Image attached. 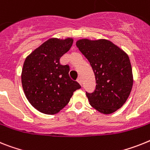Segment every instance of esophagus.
I'll return each instance as SVG.
<instances>
[{
	"mask_svg": "<svg viewBox=\"0 0 150 150\" xmlns=\"http://www.w3.org/2000/svg\"><path fill=\"white\" fill-rule=\"evenodd\" d=\"M76 80H77V82L79 83L81 86H82V79H81V77H78Z\"/></svg>",
	"mask_w": 150,
	"mask_h": 150,
	"instance_id": "esophagus-1",
	"label": "esophagus"
}]
</instances>
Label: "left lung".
<instances>
[{"label": "left lung", "instance_id": "1", "mask_svg": "<svg viewBox=\"0 0 150 150\" xmlns=\"http://www.w3.org/2000/svg\"><path fill=\"white\" fill-rule=\"evenodd\" d=\"M76 47L90 62L96 79L93 92H86L90 104L99 112L110 114L127 101L133 86L129 57L106 40H80Z\"/></svg>", "mask_w": 150, "mask_h": 150}]
</instances>
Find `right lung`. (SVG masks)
<instances>
[{
  "label": "right lung",
  "mask_w": 150,
  "mask_h": 150,
  "mask_svg": "<svg viewBox=\"0 0 150 150\" xmlns=\"http://www.w3.org/2000/svg\"><path fill=\"white\" fill-rule=\"evenodd\" d=\"M74 40L50 39L26 58L22 86L30 103L45 114H55L67 105L75 90L81 86L69 76V65L60 59L70 50Z\"/></svg>",
  "instance_id": "add662e5"
}]
</instances>
